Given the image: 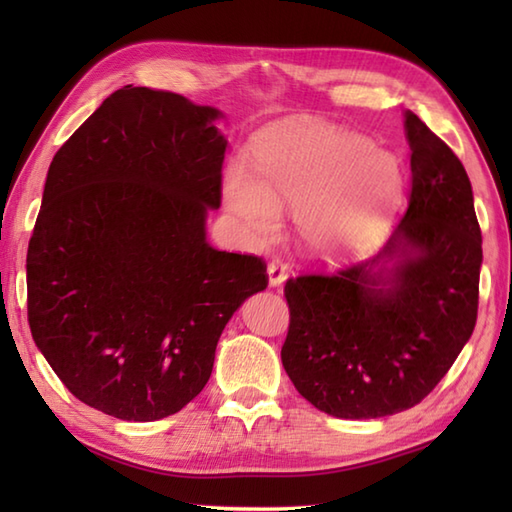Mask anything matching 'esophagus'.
<instances>
[{
	"label": "esophagus",
	"mask_w": 512,
	"mask_h": 512,
	"mask_svg": "<svg viewBox=\"0 0 512 512\" xmlns=\"http://www.w3.org/2000/svg\"><path fill=\"white\" fill-rule=\"evenodd\" d=\"M266 273H268V286L270 288H279L288 279V268H286L284 262H281V259H273V262L268 264Z\"/></svg>",
	"instance_id": "1"
}]
</instances>
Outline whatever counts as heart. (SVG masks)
Instances as JSON below:
<instances>
[{"instance_id": "obj_1", "label": "heart", "mask_w": 512, "mask_h": 512, "mask_svg": "<svg viewBox=\"0 0 512 512\" xmlns=\"http://www.w3.org/2000/svg\"><path fill=\"white\" fill-rule=\"evenodd\" d=\"M255 173L231 167L224 200L248 239L268 244L281 209H297L301 246L345 262L374 244L402 193L400 160L369 138L314 121L270 129L253 147Z\"/></svg>"}]
</instances>
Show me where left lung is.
I'll list each match as a JSON object with an SVG mask.
<instances>
[{
    "instance_id": "left-lung-1",
    "label": "left lung",
    "mask_w": 512,
    "mask_h": 512,
    "mask_svg": "<svg viewBox=\"0 0 512 512\" xmlns=\"http://www.w3.org/2000/svg\"><path fill=\"white\" fill-rule=\"evenodd\" d=\"M409 206L385 248L336 275L288 279L281 363L299 394L345 420L429 396L471 339L482 233L460 158L405 112Z\"/></svg>"
}]
</instances>
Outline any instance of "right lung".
<instances>
[{
    "label": "right lung",
    "mask_w": 512,
    "mask_h": 512,
    "mask_svg": "<svg viewBox=\"0 0 512 512\" xmlns=\"http://www.w3.org/2000/svg\"><path fill=\"white\" fill-rule=\"evenodd\" d=\"M222 112L125 85L54 154L26 257L28 323L61 383L151 422L204 389L228 319L268 286L259 257L206 242Z\"/></svg>",
    "instance_id": "right-lung-1"
}]
</instances>
